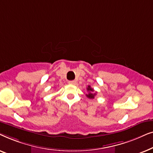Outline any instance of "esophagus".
<instances>
[{
    "label": "esophagus",
    "instance_id": "obj_1",
    "mask_svg": "<svg viewBox=\"0 0 153 153\" xmlns=\"http://www.w3.org/2000/svg\"><path fill=\"white\" fill-rule=\"evenodd\" d=\"M68 83H69V84H70V85H76V81H70Z\"/></svg>",
    "mask_w": 153,
    "mask_h": 153
}]
</instances>
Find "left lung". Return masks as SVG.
I'll return each instance as SVG.
<instances>
[{
  "label": "left lung",
  "instance_id": "left-lung-1",
  "mask_svg": "<svg viewBox=\"0 0 153 153\" xmlns=\"http://www.w3.org/2000/svg\"><path fill=\"white\" fill-rule=\"evenodd\" d=\"M87 91L88 92V93L86 94V97L90 98V99H94L95 98V96L96 95V92L95 93H94V90L93 88H92L91 87V85H88L87 88Z\"/></svg>",
  "mask_w": 153,
  "mask_h": 153
}]
</instances>
